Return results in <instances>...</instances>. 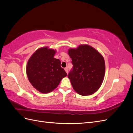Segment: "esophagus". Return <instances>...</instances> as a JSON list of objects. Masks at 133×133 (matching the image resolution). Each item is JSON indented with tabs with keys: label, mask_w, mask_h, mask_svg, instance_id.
I'll use <instances>...</instances> for the list:
<instances>
[{
	"label": "esophagus",
	"mask_w": 133,
	"mask_h": 133,
	"mask_svg": "<svg viewBox=\"0 0 133 133\" xmlns=\"http://www.w3.org/2000/svg\"><path fill=\"white\" fill-rule=\"evenodd\" d=\"M64 70H65V71H66V73L68 74V68L67 67L65 68V69H64Z\"/></svg>",
	"instance_id": "obj_1"
}]
</instances>
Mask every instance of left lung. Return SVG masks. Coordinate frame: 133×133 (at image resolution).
Masks as SVG:
<instances>
[{
    "instance_id": "left-lung-1",
    "label": "left lung",
    "mask_w": 133,
    "mask_h": 133,
    "mask_svg": "<svg viewBox=\"0 0 133 133\" xmlns=\"http://www.w3.org/2000/svg\"><path fill=\"white\" fill-rule=\"evenodd\" d=\"M73 70L68 74L74 90L79 95L93 94L103 83L105 64L102 55L90 45L84 44L70 48Z\"/></svg>"
}]
</instances>
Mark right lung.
I'll use <instances>...</instances> for the list:
<instances>
[{
	"label": "right lung",
	"mask_w": 133,
	"mask_h": 133,
	"mask_svg": "<svg viewBox=\"0 0 133 133\" xmlns=\"http://www.w3.org/2000/svg\"><path fill=\"white\" fill-rule=\"evenodd\" d=\"M56 50L45 46L39 48L28 60L26 70L28 80L33 87L42 93H48L57 88L67 75L55 58Z\"/></svg>",
	"instance_id": "1"
}]
</instances>
